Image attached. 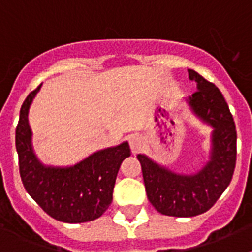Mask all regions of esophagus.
Instances as JSON below:
<instances>
[{
  "mask_svg": "<svg viewBox=\"0 0 252 252\" xmlns=\"http://www.w3.org/2000/svg\"><path fill=\"white\" fill-rule=\"evenodd\" d=\"M128 142H130V148L131 150H132V153H137V151L142 148V144H144L141 137L137 136V135L136 136H131Z\"/></svg>",
  "mask_w": 252,
  "mask_h": 252,
  "instance_id": "34e87169",
  "label": "esophagus"
}]
</instances>
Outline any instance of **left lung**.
I'll return each instance as SVG.
<instances>
[{"label":"left lung","instance_id":"1","mask_svg":"<svg viewBox=\"0 0 252 252\" xmlns=\"http://www.w3.org/2000/svg\"><path fill=\"white\" fill-rule=\"evenodd\" d=\"M197 92L187 98L192 112L212 131L211 159L195 174H177L139 154L146 194L158 212L174 217H193L207 212L232 179L236 165V126L221 91L189 69Z\"/></svg>","mask_w":252,"mask_h":252}]
</instances>
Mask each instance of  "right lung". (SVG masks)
<instances>
[{"label": "right lung", "instance_id": "obj_1", "mask_svg": "<svg viewBox=\"0 0 252 252\" xmlns=\"http://www.w3.org/2000/svg\"><path fill=\"white\" fill-rule=\"evenodd\" d=\"M41 84L26 97L16 127L20 175L26 192L50 217L66 223H83L101 217L112 202L121 162L130 157L126 141L92 154L73 166L40 162L31 144L29 110Z\"/></svg>", "mask_w": 252, "mask_h": 252}]
</instances>
